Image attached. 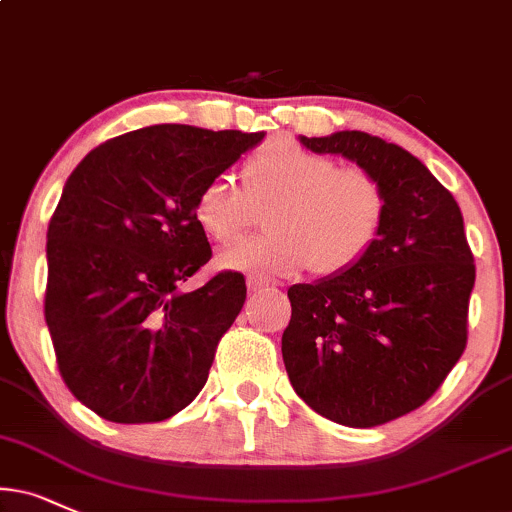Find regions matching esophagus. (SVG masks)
I'll use <instances>...</instances> for the list:
<instances>
[{
	"instance_id": "1",
	"label": "esophagus",
	"mask_w": 512,
	"mask_h": 512,
	"mask_svg": "<svg viewBox=\"0 0 512 512\" xmlns=\"http://www.w3.org/2000/svg\"><path fill=\"white\" fill-rule=\"evenodd\" d=\"M246 287H249L251 294H261V292H268V282L263 280V277H246Z\"/></svg>"
}]
</instances>
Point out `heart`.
Returning <instances> with one entry per match:
<instances>
[{
	"mask_svg": "<svg viewBox=\"0 0 512 512\" xmlns=\"http://www.w3.org/2000/svg\"><path fill=\"white\" fill-rule=\"evenodd\" d=\"M244 187L216 175L201 187L194 218L213 242L230 244L270 208L268 235L246 239L218 256L232 273L285 277L311 268L339 275L356 266L380 237L387 194L363 168H339L330 156L273 140L246 161Z\"/></svg>",
	"mask_w": 512,
	"mask_h": 512,
	"instance_id": "obj_1",
	"label": "heart"
}]
</instances>
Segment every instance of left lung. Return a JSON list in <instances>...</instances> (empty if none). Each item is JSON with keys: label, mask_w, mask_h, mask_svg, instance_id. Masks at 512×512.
Listing matches in <instances>:
<instances>
[{"label": "left lung", "mask_w": 512, "mask_h": 512, "mask_svg": "<svg viewBox=\"0 0 512 512\" xmlns=\"http://www.w3.org/2000/svg\"><path fill=\"white\" fill-rule=\"evenodd\" d=\"M299 142L375 175L387 216L356 266L289 287L282 361L315 413L346 427L384 425L430 399L465 351L475 258L463 213L399 144L361 130Z\"/></svg>", "instance_id": "8db88e82"}]
</instances>
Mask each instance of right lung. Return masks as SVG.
<instances>
[{
  "instance_id": "right-lung-1",
  "label": "right lung",
  "mask_w": 512,
  "mask_h": 512,
  "mask_svg": "<svg viewBox=\"0 0 512 512\" xmlns=\"http://www.w3.org/2000/svg\"><path fill=\"white\" fill-rule=\"evenodd\" d=\"M263 137L149 125L99 144L63 185L47 230L44 320L63 382L104 420H168L204 389L246 285L218 273L180 289L211 258L194 204Z\"/></svg>"
}]
</instances>
